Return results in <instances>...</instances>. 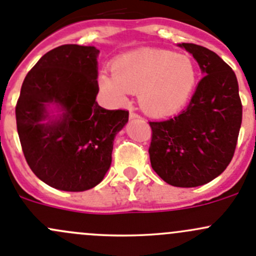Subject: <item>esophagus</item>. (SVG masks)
<instances>
[{
    "label": "esophagus",
    "mask_w": 256,
    "mask_h": 256,
    "mask_svg": "<svg viewBox=\"0 0 256 256\" xmlns=\"http://www.w3.org/2000/svg\"><path fill=\"white\" fill-rule=\"evenodd\" d=\"M130 118H140V115H138V114H136V112H130Z\"/></svg>",
    "instance_id": "1"
}]
</instances>
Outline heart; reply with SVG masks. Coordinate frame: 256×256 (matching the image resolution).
Returning a JSON list of instances; mask_svg holds the SVG:
<instances>
[{
  "label": "heart",
  "mask_w": 256,
  "mask_h": 256,
  "mask_svg": "<svg viewBox=\"0 0 256 256\" xmlns=\"http://www.w3.org/2000/svg\"><path fill=\"white\" fill-rule=\"evenodd\" d=\"M112 76L102 74L100 86L116 102L128 92L138 94V105L151 116H168L188 102L197 84V66L187 56L164 49H138L118 56Z\"/></svg>",
  "instance_id": "1"
}]
</instances>
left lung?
<instances>
[{"label": "left lung", "mask_w": 256, "mask_h": 256, "mask_svg": "<svg viewBox=\"0 0 256 256\" xmlns=\"http://www.w3.org/2000/svg\"><path fill=\"white\" fill-rule=\"evenodd\" d=\"M180 47L197 60L203 76L188 106L164 121H150L154 171L174 187H197L218 177L234 156L242 106L236 73L214 52L193 43Z\"/></svg>", "instance_id": "8db88e82"}]
</instances>
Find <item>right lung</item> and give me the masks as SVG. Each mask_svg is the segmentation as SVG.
I'll use <instances>...</instances> for the list:
<instances>
[{
    "label": "right lung",
    "mask_w": 256,
    "mask_h": 256,
    "mask_svg": "<svg viewBox=\"0 0 256 256\" xmlns=\"http://www.w3.org/2000/svg\"><path fill=\"white\" fill-rule=\"evenodd\" d=\"M99 49L64 44L46 53L23 80L16 105L17 131L28 166L40 180L66 192L99 184L112 164L126 110L99 106ZM56 104L59 116H49Z\"/></svg>",
    "instance_id": "right-lung-1"
}]
</instances>
